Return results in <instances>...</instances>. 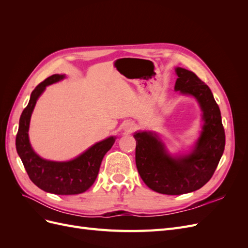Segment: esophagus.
Listing matches in <instances>:
<instances>
[{
	"label": "esophagus",
	"instance_id": "34e87169",
	"mask_svg": "<svg viewBox=\"0 0 248 248\" xmlns=\"http://www.w3.org/2000/svg\"><path fill=\"white\" fill-rule=\"evenodd\" d=\"M123 129L126 131V132H132L134 129H136V124H134L133 122L131 121H126L124 123V126H123Z\"/></svg>",
	"mask_w": 248,
	"mask_h": 248
}]
</instances>
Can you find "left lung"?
I'll use <instances>...</instances> for the list:
<instances>
[{"label": "left lung", "mask_w": 248, "mask_h": 248, "mask_svg": "<svg viewBox=\"0 0 248 248\" xmlns=\"http://www.w3.org/2000/svg\"><path fill=\"white\" fill-rule=\"evenodd\" d=\"M175 91L191 96L202 109L198 140L188 153L170 154L155 131L134 132L139 174L152 190L169 196L196 191L204 186L218 166L226 145L220 109L210 88L192 71L175 68Z\"/></svg>", "instance_id": "8db88e82"}]
</instances>
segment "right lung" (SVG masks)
<instances>
[{
    "label": "right lung",
    "instance_id": "right-lung-1",
    "mask_svg": "<svg viewBox=\"0 0 248 248\" xmlns=\"http://www.w3.org/2000/svg\"><path fill=\"white\" fill-rule=\"evenodd\" d=\"M65 78V74H54L34 89L27 108L21 112L16 145L28 175L36 186L46 192L71 196L85 192L93 185L103 157L117 138L112 136L96 142L76 158L67 161L44 159L34 151L29 139V128L36 102L47 86Z\"/></svg>",
    "mask_w": 248,
    "mask_h": 248
}]
</instances>
